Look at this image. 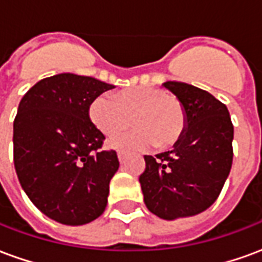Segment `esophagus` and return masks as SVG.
<instances>
[{"mask_svg": "<svg viewBox=\"0 0 262 262\" xmlns=\"http://www.w3.org/2000/svg\"><path fill=\"white\" fill-rule=\"evenodd\" d=\"M125 157H126L125 151H118V159H119L120 163H123V161H125Z\"/></svg>", "mask_w": 262, "mask_h": 262, "instance_id": "1", "label": "esophagus"}]
</instances>
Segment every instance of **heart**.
I'll use <instances>...</instances> for the list:
<instances>
[{
    "label": "heart",
    "mask_w": 262,
    "mask_h": 262,
    "mask_svg": "<svg viewBox=\"0 0 262 262\" xmlns=\"http://www.w3.org/2000/svg\"><path fill=\"white\" fill-rule=\"evenodd\" d=\"M88 115L98 130L112 136L130 125L136 129L112 137L111 147L144 148L151 143L159 150L174 146L185 129L182 102L154 86H135L114 95L101 94L92 99Z\"/></svg>",
    "instance_id": "1"
}]
</instances>
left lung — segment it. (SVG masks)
<instances>
[{
	"label": "left lung",
	"instance_id": "8db88e82",
	"mask_svg": "<svg viewBox=\"0 0 262 262\" xmlns=\"http://www.w3.org/2000/svg\"><path fill=\"white\" fill-rule=\"evenodd\" d=\"M184 105L185 129L170 151L144 156V203L160 219L199 214L217 199L233 161V125L225 103L198 86L167 81Z\"/></svg>",
	"mask_w": 262,
	"mask_h": 262
}]
</instances>
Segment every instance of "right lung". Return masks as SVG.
I'll list each match as a JSON object with an SVG mask.
<instances>
[{"label": "right lung", "mask_w": 262, "mask_h": 262, "mask_svg": "<svg viewBox=\"0 0 262 262\" xmlns=\"http://www.w3.org/2000/svg\"><path fill=\"white\" fill-rule=\"evenodd\" d=\"M115 88L92 77L61 73L37 81L14 120V164L22 189L43 214L67 226L103 213L119 168L92 123V99Z\"/></svg>", "instance_id": "add662e5"}]
</instances>
